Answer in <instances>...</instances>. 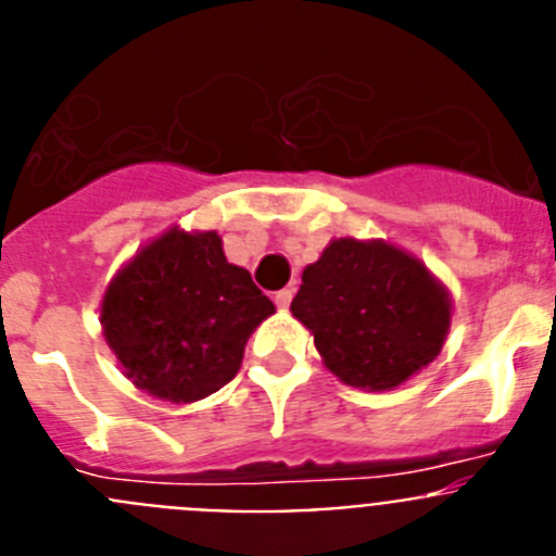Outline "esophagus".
Segmentation results:
<instances>
[{
    "label": "esophagus",
    "instance_id": "34e87169",
    "mask_svg": "<svg viewBox=\"0 0 556 556\" xmlns=\"http://www.w3.org/2000/svg\"><path fill=\"white\" fill-rule=\"evenodd\" d=\"M292 294H294L292 287L281 289V292H275V303H278V308H289V303H292Z\"/></svg>",
    "mask_w": 556,
    "mask_h": 556
}]
</instances>
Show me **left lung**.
<instances>
[{
  "instance_id": "1",
  "label": "left lung",
  "mask_w": 556,
  "mask_h": 556,
  "mask_svg": "<svg viewBox=\"0 0 556 556\" xmlns=\"http://www.w3.org/2000/svg\"><path fill=\"white\" fill-rule=\"evenodd\" d=\"M323 365L345 384L384 392L429 367L445 345L454 301L417 255L384 239H331L292 301Z\"/></svg>"
}]
</instances>
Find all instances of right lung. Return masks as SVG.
Returning a JSON list of instances; mask_svg holds the SVG:
<instances>
[{
	"mask_svg": "<svg viewBox=\"0 0 556 556\" xmlns=\"http://www.w3.org/2000/svg\"><path fill=\"white\" fill-rule=\"evenodd\" d=\"M275 314L217 230L172 225L136 250L100 303L105 342L136 390L194 404L239 372L250 333Z\"/></svg>",
	"mask_w": 556,
	"mask_h": 556,
	"instance_id": "add662e5",
	"label": "right lung"
}]
</instances>
